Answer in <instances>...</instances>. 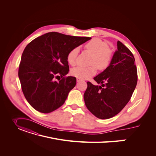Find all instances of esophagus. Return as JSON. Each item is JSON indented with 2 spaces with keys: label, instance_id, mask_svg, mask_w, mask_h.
Segmentation results:
<instances>
[{
  "label": "esophagus",
  "instance_id": "1",
  "mask_svg": "<svg viewBox=\"0 0 156 156\" xmlns=\"http://www.w3.org/2000/svg\"><path fill=\"white\" fill-rule=\"evenodd\" d=\"M76 81H77V82H79V81H81V79H80V78H77V79H76Z\"/></svg>",
  "mask_w": 156,
  "mask_h": 156
}]
</instances>
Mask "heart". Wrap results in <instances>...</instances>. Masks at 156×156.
Masks as SVG:
<instances>
[{"label": "heart", "mask_w": 156, "mask_h": 156, "mask_svg": "<svg viewBox=\"0 0 156 156\" xmlns=\"http://www.w3.org/2000/svg\"><path fill=\"white\" fill-rule=\"evenodd\" d=\"M87 50L93 54L91 64H95L99 69H104L109 65L112 57V52L108 44L100 38H95L85 45ZM79 52V48L75 47L71 50L68 55L67 61L70 65L76 63V57ZM97 73V67L95 65L90 67L77 66L73 68L71 74L80 79H88L95 75Z\"/></svg>", "instance_id": "heart-1"}]
</instances>
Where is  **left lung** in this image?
Masks as SVG:
<instances>
[{"instance_id":"1","label":"left lung","mask_w":156,"mask_h":156,"mask_svg":"<svg viewBox=\"0 0 156 156\" xmlns=\"http://www.w3.org/2000/svg\"><path fill=\"white\" fill-rule=\"evenodd\" d=\"M109 66L94 78L100 86L87 82L83 95L87 109L95 116L106 119L118 114L131 99L137 83L135 58L119 41Z\"/></svg>"}]
</instances>
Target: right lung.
I'll return each mask as SVG.
<instances>
[{"mask_svg": "<svg viewBox=\"0 0 156 156\" xmlns=\"http://www.w3.org/2000/svg\"><path fill=\"white\" fill-rule=\"evenodd\" d=\"M91 38L49 32L27 45L21 56L18 76L31 107L49 113L64 103L76 83L75 77H64L69 72L67 55L73 48ZM59 75L63 78L55 81Z\"/></svg>", "mask_w": 156, "mask_h": 156, "instance_id": "obj_1", "label": "right lung"}]
</instances>
